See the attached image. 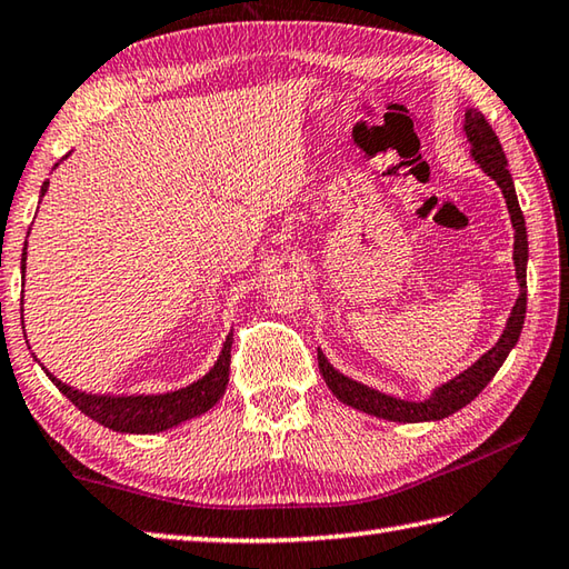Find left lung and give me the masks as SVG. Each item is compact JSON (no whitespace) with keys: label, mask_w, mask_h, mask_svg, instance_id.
<instances>
[{"label":"left lung","mask_w":569,"mask_h":569,"mask_svg":"<svg viewBox=\"0 0 569 569\" xmlns=\"http://www.w3.org/2000/svg\"><path fill=\"white\" fill-rule=\"evenodd\" d=\"M466 136L473 151L470 156L476 158V163L486 170V173L496 180L500 186L502 196H506L508 202V212L512 220V230H516V272H518V282H520V297L516 307H512L508 327L502 331V337L496 347H492L488 353H483L473 367L466 369L463 373H458L456 379L443 383L441 389H436L431 399H426L421 403L416 401H401L393 399V396H386L369 389L359 381L347 379L345 373H339L331 363L325 359V353L319 351V371L325 377L327 386L331 393L337 396L339 401H345L351 409H359L363 413L386 418V421H401V423H418V421H441V418L451 416L456 411L463 409L476 396L486 389L488 381L496 377L498 369L502 367V361L508 359L510 349L518 345L520 331L525 325V309H528V280H525V270H528V232H525V218L522 210L518 206V196H516V186H512L510 170H508V158L502 153V146L498 141L496 131H492L490 123L486 121V116L478 109H468L466 111Z\"/></svg>","instance_id":"left-lung-1"}]
</instances>
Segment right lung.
I'll return each mask as SVG.
<instances>
[{
	"instance_id": "add662e5",
	"label": "right lung",
	"mask_w": 569,
	"mask_h": 569,
	"mask_svg": "<svg viewBox=\"0 0 569 569\" xmlns=\"http://www.w3.org/2000/svg\"><path fill=\"white\" fill-rule=\"evenodd\" d=\"M47 188H49V180L41 186V196H44ZM24 260H27V244H24V252H21V262ZM21 270H24V264H21ZM230 347H232V337L224 339L218 363L200 381L186 386V389L158 393V396H121V399H111V396H91V393H81L77 389H71V386L53 379V373L49 371L47 373L49 379L59 386V391L67 396L79 411L93 418V421H99L101 426L113 428V431H121V433H156V431H166V428L183 423L192 416L206 413L218 403L230 377Z\"/></svg>"
}]
</instances>
